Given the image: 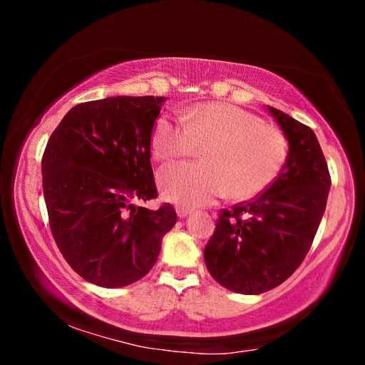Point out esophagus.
I'll return each instance as SVG.
<instances>
[{"mask_svg": "<svg viewBox=\"0 0 365 365\" xmlns=\"http://www.w3.org/2000/svg\"><path fill=\"white\" fill-rule=\"evenodd\" d=\"M188 214H191V209L187 206H177V215L180 219H185Z\"/></svg>", "mask_w": 365, "mask_h": 365, "instance_id": "1", "label": "esophagus"}]
</instances>
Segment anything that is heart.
I'll use <instances>...</instances> for the list:
<instances>
[{"label": "heart", "instance_id": "obj_1", "mask_svg": "<svg viewBox=\"0 0 365 365\" xmlns=\"http://www.w3.org/2000/svg\"><path fill=\"white\" fill-rule=\"evenodd\" d=\"M205 148L201 164H170L159 170L165 200L188 206L209 205L227 193L250 200L279 177L288 156L287 138L256 114L227 103H206L182 117L160 114L151 150L158 160L190 158Z\"/></svg>", "mask_w": 365, "mask_h": 365}]
</instances>
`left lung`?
Here are the masks:
<instances>
[{"label": "left lung", "instance_id": "obj_1", "mask_svg": "<svg viewBox=\"0 0 365 365\" xmlns=\"http://www.w3.org/2000/svg\"><path fill=\"white\" fill-rule=\"evenodd\" d=\"M267 109L288 140L285 164L264 193L222 211L205 248L214 280L242 294L269 292L299 267L331 185L316 133L282 110Z\"/></svg>", "mask_w": 365, "mask_h": 365}]
</instances>
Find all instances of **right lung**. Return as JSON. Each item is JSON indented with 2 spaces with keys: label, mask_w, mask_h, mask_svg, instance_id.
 Returning <instances> with one entry per match:
<instances>
[{
  "label": "right lung",
  "mask_w": 365,
  "mask_h": 365,
  "mask_svg": "<svg viewBox=\"0 0 365 365\" xmlns=\"http://www.w3.org/2000/svg\"><path fill=\"white\" fill-rule=\"evenodd\" d=\"M163 96H110L73 106L41 159L49 227L61 255L86 282L120 288L151 270L177 222L158 196L151 133Z\"/></svg>",
  "instance_id": "right-lung-1"
}]
</instances>
